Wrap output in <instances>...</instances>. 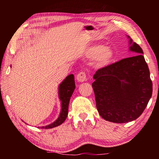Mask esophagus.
Here are the masks:
<instances>
[{
	"label": "esophagus",
	"instance_id": "esophagus-1",
	"mask_svg": "<svg viewBox=\"0 0 159 159\" xmlns=\"http://www.w3.org/2000/svg\"><path fill=\"white\" fill-rule=\"evenodd\" d=\"M76 79L79 82H83L87 80V78H86V74L85 72H80V73L78 74L76 76Z\"/></svg>",
	"mask_w": 159,
	"mask_h": 159
}]
</instances>
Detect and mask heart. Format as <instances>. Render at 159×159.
<instances>
[{"mask_svg": "<svg viewBox=\"0 0 159 159\" xmlns=\"http://www.w3.org/2000/svg\"><path fill=\"white\" fill-rule=\"evenodd\" d=\"M83 54L88 58H94L98 66L104 67L111 63L114 57V52L111 48L104 47L102 44L90 45L83 50Z\"/></svg>", "mask_w": 159, "mask_h": 159, "instance_id": "1", "label": "heart"}]
</instances>
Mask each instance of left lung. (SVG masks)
Here are the masks:
<instances>
[{
	"label": "left lung",
	"instance_id": "8db88e82",
	"mask_svg": "<svg viewBox=\"0 0 159 159\" xmlns=\"http://www.w3.org/2000/svg\"><path fill=\"white\" fill-rule=\"evenodd\" d=\"M130 50L136 55L98 69L92 86L99 115L123 123L140 116L152 95V81L143 51L130 36Z\"/></svg>",
	"mask_w": 159,
	"mask_h": 159
}]
</instances>
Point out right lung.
I'll list each match as a JSON object with an SVG mask.
<instances>
[{"mask_svg": "<svg viewBox=\"0 0 159 159\" xmlns=\"http://www.w3.org/2000/svg\"><path fill=\"white\" fill-rule=\"evenodd\" d=\"M76 88L74 81V76L70 74L64 79L59 86V98L61 101V109L60 114L55 122L46 126H42L41 128L49 129L61 125L66 120L68 115V109L70 98L73 94L74 89Z\"/></svg>", "mask_w": 159, "mask_h": 159, "instance_id": "right-lung-1", "label": "right lung"}]
</instances>
